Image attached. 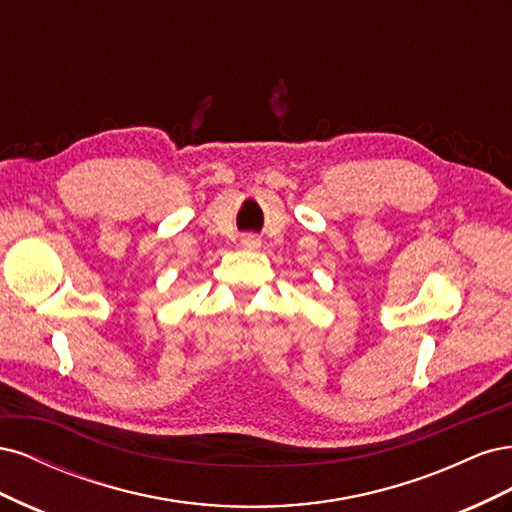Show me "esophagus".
<instances>
[{"label":"esophagus","instance_id":"34e87169","mask_svg":"<svg viewBox=\"0 0 512 512\" xmlns=\"http://www.w3.org/2000/svg\"><path fill=\"white\" fill-rule=\"evenodd\" d=\"M241 245L247 247V250H256V247L260 245V239L254 237V235H245V237L241 239Z\"/></svg>","mask_w":512,"mask_h":512}]
</instances>
